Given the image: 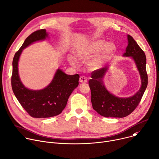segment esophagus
I'll return each instance as SVG.
<instances>
[{
    "instance_id": "obj_1",
    "label": "esophagus",
    "mask_w": 159,
    "mask_h": 159,
    "mask_svg": "<svg viewBox=\"0 0 159 159\" xmlns=\"http://www.w3.org/2000/svg\"><path fill=\"white\" fill-rule=\"evenodd\" d=\"M79 81L81 83H86L88 82V79L85 76H80V79H79Z\"/></svg>"
}]
</instances>
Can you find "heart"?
<instances>
[{
  "label": "heart",
  "mask_w": 159,
  "mask_h": 159,
  "mask_svg": "<svg viewBox=\"0 0 159 159\" xmlns=\"http://www.w3.org/2000/svg\"><path fill=\"white\" fill-rule=\"evenodd\" d=\"M117 48L113 43L107 42L104 40L96 39L91 40L81 46L77 51L78 57L82 60L90 59L97 56L90 63L91 68H99L110 60L116 52ZM71 65H75L74 60L70 61Z\"/></svg>",
  "instance_id": "1"
}]
</instances>
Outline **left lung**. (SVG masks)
I'll list each match as a JSON object with an SVG mask.
<instances>
[{
	"label": "left lung",
	"mask_w": 159,
	"mask_h": 159,
	"mask_svg": "<svg viewBox=\"0 0 159 159\" xmlns=\"http://www.w3.org/2000/svg\"><path fill=\"white\" fill-rule=\"evenodd\" d=\"M127 40L128 45L123 56L133 57L139 72L141 86L134 96L119 98L110 93L103 84V79L108 66L93 71L92 79L89 80L93 108L99 115L105 117L122 118L131 114L139 103L148 85L145 54L131 35H127Z\"/></svg>",
	"instance_id": "obj_1"
}]
</instances>
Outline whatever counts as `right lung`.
<instances>
[{
    "label": "right lung",
    "mask_w": 159,
    "mask_h": 159,
    "mask_svg": "<svg viewBox=\"0 0 159 159\" xmlns=\"http://www.w3.org/2000/svg\"><path fill=\"white\" fill-rule=\"evenodd\" d=\"M48 37L46 29L33 32L25 39L12 60L11 85L13 93L22 107L34 118H48L60 114L66 105L69 96L78 86L80 77L79 74L67 75L58 69L46 88L30 90L25 87L19 77L18 69L22 51L34 42L44 40Z\"/></svg>",
    "instance_id": "right-lung-1"
}]
</instances>
